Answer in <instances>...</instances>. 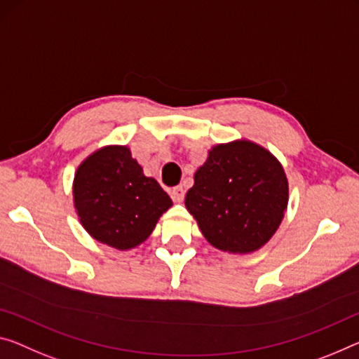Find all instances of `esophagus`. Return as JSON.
Returning <instances> with one entry per match:
<instances>
[{
  "label": "esophagus",
  "instance_id": "34e87169",
  "mask_svg": "<svg viewBox=\"0 0 359 359\" xmlns=\"http://www.w3.org/2000/svg\"><path fill=\"white\" fill-rule=\"evenodd\" d=\"M170 196H172V198L175 202H183V198H184V189H183V186H176V187H173L172 191H170Z\"/></svg>",
  "mask_w": 359,
  "mask_h": 359
}]
</instances>
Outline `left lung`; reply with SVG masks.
<instances>
[{
    "instance_id": "1",
    "label": "left lung",
    "mask_w": 359,
    "mask_h": 359,
    "mask_svg": "<svg viewBox=\"0 0 359 359\" xmlns=\"http://www.w3.org/2000/svg\"><path fill=\"white\" fill-rule=\"evenodd\" d=\"M289 202L283 165L247 140L217 144L194 175L186 208L215 249L250 253L271 239Z\"/></svg>"
}]
</instances>
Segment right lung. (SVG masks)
Listing matches in <instances>:
<instances>
[{
    "mask_svg": "<svg viewBox=\"0 0 359 359\" xmlns=\"http://www.w3.org/2000/svg\"><path fill=\"white\" fill-rule=\"evenodd\" d=\"M74 205L93 239L130 250L151 236L173 202L156 180L144 176L130 147L106 146L76 168Z\"/></svg>",
    "mask_w": 359,
    "mask_h": 359,
    "instance_id": "add662e5",
    "label": "right lung"
}]
</instances>
